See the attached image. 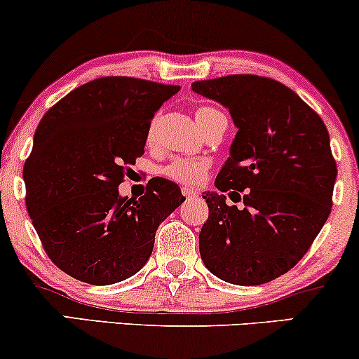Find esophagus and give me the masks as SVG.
<instances>
[{
    "mask_svg": "<svg viewBox=\"0 0 359 359\" xmlns=\"http://www.w3.org/2000/svg\"><path fill=\"white\" fill-rule=\"evenodd\" d=\"M182 194H184V197L187 198V201H191V198H194V197H197V196H198V192H197V191H194V189H187V187H184V189H182Z\"/></svg>",
    "mask_w": 359,
    "mask_h": 359,
    "instance_id": "1",
    "label": "esophagus"
}]
</instances>
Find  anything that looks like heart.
<instances>
[{
	"label": "heart",
	"instance_id": "1",
	"mask_svg": "<svg viewBox=\"0 0 359 359\" xmlns=\"http://www.w3.org/2000/svg\"><path fill=\"white\" fill-rule=\"evenodd\" d=\"M217 110L210 109V107H201L197 109L196 116H205L215 114ZM210 168V162L207 158L198 157H177L168 165L163 167L162 174L167 179L174 180L182 185H201L205 180L207 172Z\"/></svg>",
	"mask_w": 359,
	"mask_h": 359
}]
</instances>
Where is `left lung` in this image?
I'll return each instance as SVG.
<instances>
[{"instance_id": "left-lung-1", "label": "left lung", "mask_w": 359, "mask_h": 359, "mask_svg": "<svg viewBox=\"0 0 359 359\" xmlns=\"http://www.w3.org/2000/svg\"><path fill=\"white\" fill-rule=\"evenodd\" d=\"M192 90L229 109L237 133L231 157L204 192L209 217L198 234L207 269L237 286L286 274L327 221L336 162L330 133L308 103L273 79L229 75ZM224 191L241 206L226 204Z\"/></svg>"}]
</instances>
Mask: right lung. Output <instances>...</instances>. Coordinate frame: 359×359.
Returning <instances> with one entry per match:
<instances>
[{
	"instance_id": "obj_1",
	"label": "right lung",
	"mask_w": 359,
	"mask_h": 359,
	"mask_svg": "<svg viewBox=\"0 0 359 359\" xmlns=\"http://www.w3.org/2000/svg\"><path fill=\"white\" fill-rule=\"evenodd\" d=\"M180 86L103 76L46 111L25 162L27 210L55 266L81 283L107 286L149 261L155 232L185 201L155 177L140 198L118 185L144 154L150 122Z\"/></svg>"
}]
</instances>
